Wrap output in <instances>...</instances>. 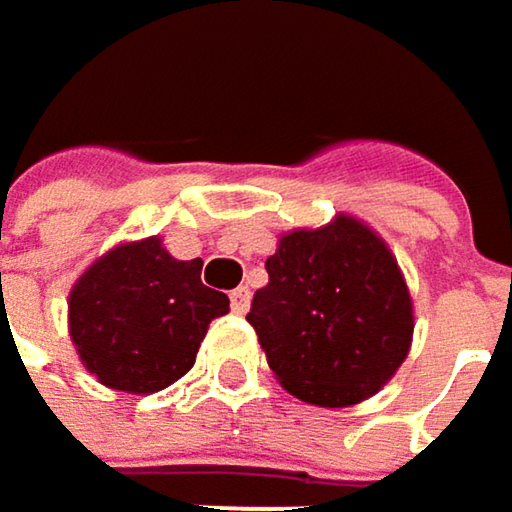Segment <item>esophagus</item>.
I'll return each mask as SVG.
<instances>
[{
  "label": "esophagus",
  "instance_id": "esophagus-1",
  "mask_svg": "<svg viewBox=\"0 0 512 512\" xmlns=\"http://www.w3.org/2000/svg\"><path fill=\"white\" fill-rule=\"evenodd\" d=\"M249 302H252L249 287H237V290L231 293V305H234V311H237V314H246V311H249Z\"/></svg>",
  "mask_w": 512,
  "mask_h": 512
}]
</instances>
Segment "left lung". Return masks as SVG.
<instances>
[{"label":"left lung","mask_w":512,"mask_h":512,"mask_svg":"<svg viewBox=\"0 0 512 512\" xmlns=\"http://www.w3.org/2000/svg\"><path fill=\"white\" fill-rule=\"evenodd\" d=\"M249 311L266 361L293 397L344 409L373 397L409 356L415 305L397 257L361 219L278 237Z\"/></svg>","instance_id":"obj_1"}]
</instances>
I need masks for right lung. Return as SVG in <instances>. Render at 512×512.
<instances>
[{
	"mask_svg": "<svg viewBox=\"0 0 512 512\" xmlns=\"http://www.w3.org/2000/svg\"><path fill=\"white\" fill-rule=\"evenodd\" d=\"M231 311L201 284V257L177 260L162 237L118 243L70 287L67 332L106 388L154 394L192 370L210 323Z\"/></svg>",
	"mask_w": 512,
	"mask_h": 512,
	"instance_id": "obj_1",
	"label": "right lung"
}]
</instances>
